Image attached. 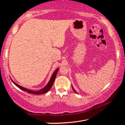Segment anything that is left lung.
Returning <instances> with one entry per match:
<instances>
[{
    "label": "left lung",
    "mask_w": 125,
    "mask_h": 125,
    "mask_svg": "<svg viewBox=\"0 0 125 125\" xmlns=\"http://www.w3.org/2000/svg\"><path fill=\"white\" fill-rule=\"evenodd\" d=\"M73 90H74V92H75V93H77V92H76V91H75V90H74V88H73Z\"/></svg>",
    "instance_id": "left-lung-1"
}]
</instances>
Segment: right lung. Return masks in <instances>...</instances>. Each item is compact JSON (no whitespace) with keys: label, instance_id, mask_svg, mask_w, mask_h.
I'll use <instances>...</instances> for the list:
<instances>
[{"label":"right lung","instance_id":"obj_1","mask_svg":"<svg viewBox=\"0 0 125 125\" xmlns=\"http://www.w3.org/2000/svg\"><path fill=\"white\" fill-rule=\"evenodd\" d=\"M58 70H59V69L58 68L54 71V72L52 74V77H51V78L50 82H48V83L43 88H42V89H41L40 90H39V91H33V90L27 89L23 88V87H22V86L19 85L18 84H17L16 83H15V82H14L13 81H12V82H13V83L15 84V85L18 86L19 88H20V89H21L22 90L25 91V92H26L29 93H31V94H36V95H40V94H45V93L48 92V91H49L51 89V88H52V86L53 85V83H54L55 78H56L57 73Z\"/></svg>","mask_w":125,"mask_h":125}]
</instances>
